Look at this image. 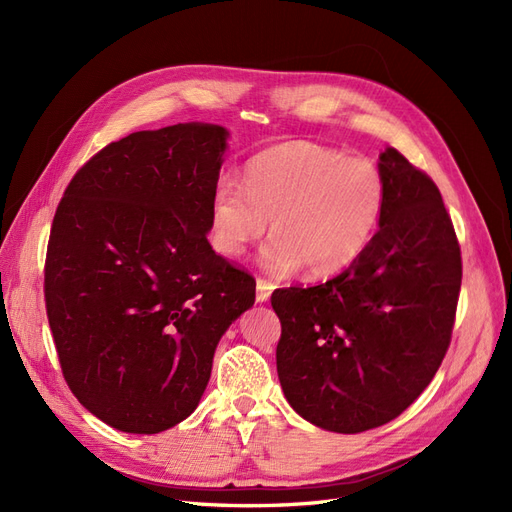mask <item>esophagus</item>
<instances>
[{
	"instance_id": "esophagus-1",
	"label": "esophagus",
	"mask_w": 512,
	"mask_h": 512,
	"mask_svg": "<svg viewBox=\"0 0 512 512\" xmlns=\"http://www.w3.org/2000/svg\"><path fill=\"white\" fill-rule=\"evenodd\" d=\"M271 290H273V284L267 282V280H256V301L258 303H267L269 297H271Z\"/></svg>"
}]
</instances>
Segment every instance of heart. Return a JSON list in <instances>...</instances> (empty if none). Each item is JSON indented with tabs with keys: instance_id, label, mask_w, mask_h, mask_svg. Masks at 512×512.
Segmentation results:
<instances>
[{
	"instance_id": "heart-1",
	"label": "heart",
	"mask_w": 512,
	"mask_h": 512,
	"mask_svg": "<svg viewBox=\"0 0 512 512\" xmlns=\"http://www.w3.org/2000/svg\"><path fill=\"white\" fill-rule=\"evenodd\" d=\"M389 196L376 162L316 143H284L258 153L245 181L222 177L211 196L215 250L241 256L265 237L262 267L290 275L305 267L329 277L359 260L374 239Z\"/></svg>"
}]
</instances>
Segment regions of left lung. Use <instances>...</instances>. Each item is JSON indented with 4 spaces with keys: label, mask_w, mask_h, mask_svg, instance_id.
I'll return each instance as SVG.
<instances>
[{
    "label": "left lung",
    "mask_w": 512,
    "mask_h": 512,
    "mask_svg": "<svg viewBox=\"0 0 512 512\" xmlns=\"http://www.w3.org/2000/svg\"><path fill=\"white\" fill-rule=\"evenodd\" d=\"M378 232L333 280L280 288L275 350L288 404L312 425L361 433L393 421L421 395L451 344L461 252L440 190L393 147Z\"/></svg>",
    "instance_id": "left-lung-1"
}]
</instances>
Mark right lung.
<instances>
[{
    "label": "right lung",
    "instance_id": "right-lung-1",
    "mask_svg": "<svg viewBox=\"0 0 512 512\" xmlns=\"http://www.w3.org/2000/svg\"><path fill=\"white\" fill-rule=\"evenodd\" d=\"M228 130L177 123L106 145L57 207L46 316L74 397L102 423L160 433L188 418L256 282L211 250Z\"/></svg>",
    "mask_w": 512,
    "mask_h": 512
}]
</instances>
